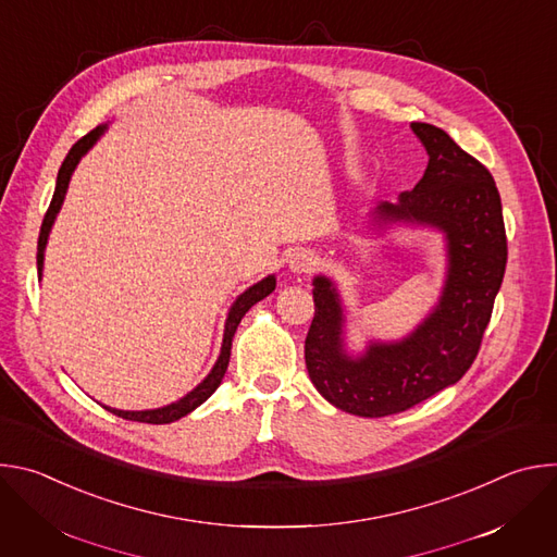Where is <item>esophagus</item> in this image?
<instances>
[{
    "mask_svg": "<svg viewBox=\"0 0 557 557\" xmlns=\"http://www.w3.org/2000/svg\"><path fill=\"white\" fill-rule=\"evenodd\" d=\"M317 267V256L312 251H297L290 256L288 260V269L297 275H306V273H312Z\"/></svg>",
    "mask_w": 557,
    "mask_h": 557,
    "instance_id": "34e87169",
    "label": "esophagus"
}]
</instances>
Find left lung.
<instances>
[{
  "instance_id": "left-lung-1",
  "label": "left lung",
  "mask_w": 557,
  "mask_h": 557,
  "mask_svg": "<svg viewBox=\"0 0 557 557\" xmlns=\"http://www.w3.org/2000/svg\"><path fill=\"white\" fill-rule=\"evenodd\" d=\"M430 161L399 202H379V226L423 224L443 231L447 275L436 308L399 342H370L361 357L344 350V308L326 275L312 280L314 317L304 357L312 385L357 417L399 414L454 385L479 355L507 267L503 205L490 170L447 132L412 123Z\"/></svg>"
}]
</instances>
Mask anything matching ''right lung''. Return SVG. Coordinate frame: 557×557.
Listing matches in <instances>:
<instances>
[{"label":"right lung","instance_id":"add662e5","mask_svg":"<svg viewBox=\"0 0 557 557\" xmlns=\"http://www.w3.org/2000/svg\"><path fill=\"white\" fill-rule=\"evenodd\" d=\"M108 129V125H99L95 127L92 132H88L84 138H78L72 149L67 151L65 161L61 163V170H59V176H57V187H54V194H52V200H50V207L44 215V222H41V231H39V243H37V271L41 275L44 271V251H46V245H48V235H50V228L54 224V218L63 205V198H65V191H67V185H70V178H72V172L76 170L78 161L92 149V145L103 136V132ZM275 290V275H269L264 280H260L258 284L249 286L240 297H237L226 314V324H224V337H222V348H220V357L215 361V366L211 368V372L189 392L185 394L181 401L176 404H170L165 408H156V410H138V412H129V410H116V408H108L103 406L108 412L121 417V419H127V421H138V423H153V425H163V423H174L183 417H187L189 412H194L198 406H202L209 396L218 389V385L222 383V376L226 372V366H228V357H231V342H233V335H235V329L237 324L243 322V317L247 314V310L258 304L260 299H264L267 295H271Z\"/></svg>","mask_w":557,"mask_h":557}]
</instances>
